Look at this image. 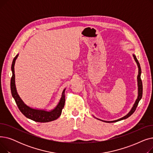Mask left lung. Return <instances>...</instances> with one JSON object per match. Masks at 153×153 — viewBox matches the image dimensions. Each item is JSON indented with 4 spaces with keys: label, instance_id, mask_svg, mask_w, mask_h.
<instances>
[{
    "label": "left lung",
    "instance_id": "left-lung-1",
    "mask_svg": "<svg viewBox=\"0 0 153 153\" xmlns=\"http://www.w3.org/2000/svg\"><path fill=\"white\" fill-rule=\"evenodd\" d=\"M133 57H134V59L135 61L136 62V63H137V65H138V78H137L138 79V98H137V99H136V102H135V103L134 104L133 108H131V111L126 116L123 117L122 118H120L118 120H114V121L107 122V121H103V120H102V121H103V122H107V123H113V122H117L120 121V120H124V119H126V118H128V117H129L130 116H131L134 113V111L136 109V107H137V106L138 105V103H139L140 100L142 98V95H143V84H142V81H141V67H140V64L137 58H136V56L134 54H133Z\"/></svg>",
    "mask_w": 153,
    "mask_h": 153
}]
</instances>
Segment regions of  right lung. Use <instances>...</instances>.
Instances as JSON below:
<instances>
[{
    "label": "right lung",
    "instance_id": "1",
    "mask_svg": "<svg viewBox=\"0 0 153 153\" xmlns=\"http://www.w3.org/2000/svg\"><path fill=\"white\" fill-rule=\"evenodd\" d=\"M19 54L14 58L12 64V76L10 81V89L12 97H13L16 104L22 113L25 115L27 118L33 120L36 122L45 123L53 121L59 117L61 114L62 110L64 108V103H65V95H64V92L65 89H64L62 93V97L56 107L52 110L51 111H47L42 110H37L31 108L30 107L27 106L26 104L24 103L21 98L16 90V87L15 84V71H14V65L16 59L17 58Z\"/></svg>",
    "mask_w": 153,
    "mask_h": 153
}]
</instances>
